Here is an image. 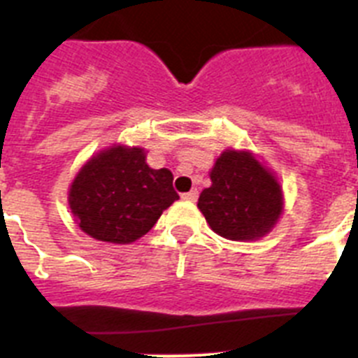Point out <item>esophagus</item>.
I'll return each mask as SVG.
<instances>
[{
    "label": "esophagus",
    "instance_id": "esophagus-1",
    "mask_svg": "<svg viewBox=\"0 0 358 358\" xmlns=\"http://www.w3.org/2000/svg\"><path fill=\"white\" fill-rule=\"evenodd\" d=\"M181 197H182V201L195 202L199 199V192H197V189H192V192H188V194H182Z\"/></svg>",
    "mask_w": 358,
    "mask_h": 358
}]
</instances>
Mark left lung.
<instances>
[{
  "instance_id": "1",
  "label": "left lung",
  "mask_w": 358,
  "mask_h": 358,
  "mask_svg": "<svg viewBox=\"0 0 358 358\" xmlns=\"http://www.w3.org/2000/svg\"><path fill=\"white\" fill-rule=\"evenodd\" d=\"M210 177L197 206L217 235L245 242L273 229L283 211L281 186L251 152H222Z\"/></svg>"
}]
</instances>
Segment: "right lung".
Listing matches in <instances>:
<instances>
[{
    "instance_id": "right-lung-1",
    "label": "right lung",
    "mask_w": 358,
    "mask_h": 358,
    "mask_svg": "<svg viewBox=\"0 0 358 358\" xmlns=\"http://www.w3.org/2000/svg\"><path fill=\"white\" fill-rule=\"evenodd\" d=\"M172 181L169 169L148 166L143 148L115 145L82 166L68 202L84 233L100 242L131 243L179 199Z\"/></svg>"
}]
</instances>
